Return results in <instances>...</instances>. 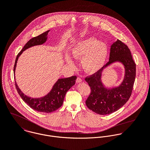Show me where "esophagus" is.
Here are the masks:
<instances>
[{"instance_id": "34e87169", "label": "esophagus", "mask_w": 150, "mask_h": 150, "mask_svg": "<svg viewBox=\"0 0 150 150\" xmlns=\"http://www.w3.org/2000/svg\"><path fill=\"white\" fill-rule=\"evenodd\" d=\"M82 81V79L80 78V77H77V80H76V82L77 83H80V82H81Z\"/></svg>"}]
</instances>
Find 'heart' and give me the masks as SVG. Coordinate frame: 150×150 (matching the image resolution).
<instances>
[{
    "label": "heart",
    "mask_w": 150,
    "mask_h": 150,
    "mask_svg": "<svg viewBox=\"0 0 150 150\" xmlns=\"http://www.w3.org/2000/svg\"><path fill=\"white\" fill-rule=\"evenodd\" d=\"M108 53L107 45L96 38L89 37L77 41L71 48V54L76 59H81V64L86 72L93 74L104 66ZM67 62L72 65L70 56H66Z\"/></svg>",
    "instance_id": "b5f03b06"
}]
</instances>
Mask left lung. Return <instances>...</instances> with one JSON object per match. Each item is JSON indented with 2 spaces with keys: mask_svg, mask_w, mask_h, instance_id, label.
<instances>
[{
  "mask_svg": "<svg viewBox=\"0 0 150 150\" xmlns=\"http://www.w3.org/2000/svg\"><path fill=\"white\" fill-rule=\"evenodd\" d=\"M116 61L122 62L125 66L124 79L119 87L106 89L101 81L102 70ZM136 70V64L129 48L117 40L110 47L109 62L99 71L85 79L91 88V93L86 101L87 106L95 113L102 115L110 114L119 109L131 96Z\"/></svg>",
  "mask_w": 150,
  "mask_h": 150,
  "instance_id": "8db88e82",
  "label": "left lung"
}]
</instances>
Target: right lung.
<instances>
[{
	"label": "right lung",
	"instance_id": "1",
	"mask_svg": "<svg viewBox=\"0 0 150 150\" xmlns=\"http://www.w3.org/2000/svg\"><path fill=\"white\" fill-rule=\"evenodd\" d=\"M49 31L50 30L37 37H34L27 42L16 57L14 66V74L15 73L17 60L23 52L31 47L41 45L45 43L47 40V35ZM76 79L77 77L76 76H73L68 78L59 79L53 86L50 92L45 97L40 98H32L27 97L20 90L16 81L15 85L17 91L22 100L30 108L38 112L50 113L55 111L62 105L66 93L75 84Z\"/></svg>",
	"mask_w": 150,
	"mask_h": 150
}]
</instances>
